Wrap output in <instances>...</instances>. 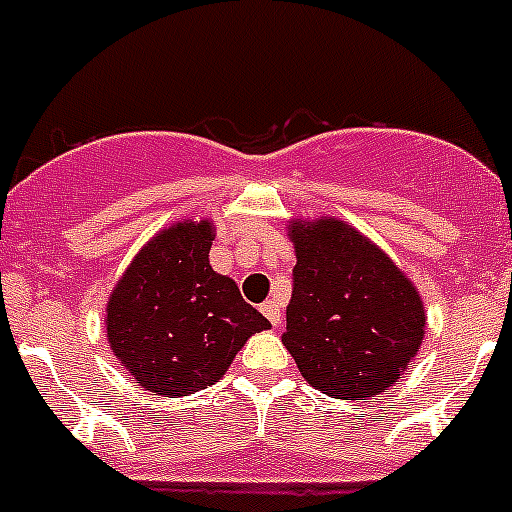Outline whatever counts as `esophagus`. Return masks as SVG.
Listing matches in <instances>:
<instances>
[{
	"mask_svg": "<svg viewBox=\"0 0 512 512\" xmlns=\"http://www.w3.org/2000/svg\"><path fill=\"white\" fill-rule=\"evenodd\" d=\"M261 312H264V317L274 327L281 325V307H279V302H276V299H269V302L261 304Z\"/></svg>",
	"mask_w": 512,
	"mask_h": 512,
	"instance_id": "34e87169",
	"label": "esophagus"
}]
</instances>
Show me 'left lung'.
<instances>
[{
	"label": "left lung",
	"instance_id": "1",
	"mask_svg": "<svg viewBox=\"0 0 512 512\" xmlns=\"http://www.w3.org/2000/svg\"><path fill=\"white\" fill-rule=\"evenodd\" d=\"M289 236L297 266L281 342L299 373L342 401L388 391L424 337L426 314L416 287L345 220H292Z\"/></svg>",
	"mask_w": 512,
	"mask_h": 512
}]
</instances>
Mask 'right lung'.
Listing matches in <instances>:
<instances>
[{"label": "right lung", "mask_w": 512, "mask_h": 512, "mask_svg": "<svg viewBox=\"0 0 512 512\" xmlns=\"http://www.w3.org/2000/svg\"><path fill=\"white\" fill-rule=\"evenodd\" d=\"M213 220H180L134 256L106 307V335L134 381L154 396L218 383L251 335L271 322L215 274Z\"/></svg>", "instance_id": "add662e5"}]
</instances>
